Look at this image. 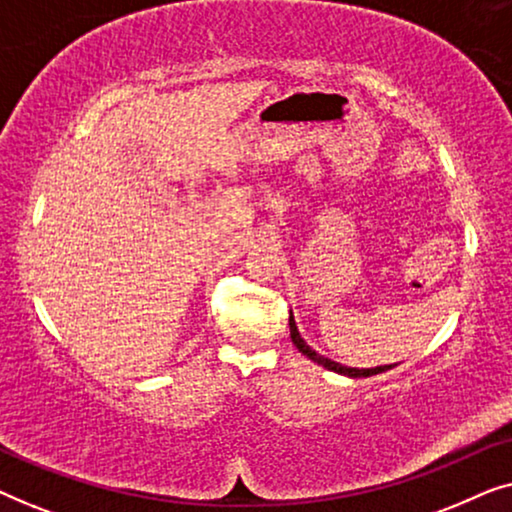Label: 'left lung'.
<instances>
[{
  "mask_svg": "<svg viewBox=\"0 0 512 512\" xmlns=\"http://www.w3.org/2000/svg\"><path fill=\"white\" fill-rule=\"evenodd\" d=\"M289 328H291V340H293V345L298 347V352H300V354H305L307 359H310V361L319 363V366H324V368H328V370H333V373H340V375H347V377H370V375L384 373V370L394 368V366H377V368H347V366H342V363H335V361H331V359H326V356L317 354L310 345H307V342H305L303 338H300L298 326H296V319H293V312H291V317H289Z\"/></svg>",
  "mask_w": 512,
  "mask_h": 512,
  "instance_id": "8db88e82",
  "label": "left lung"
}]
</instances>
